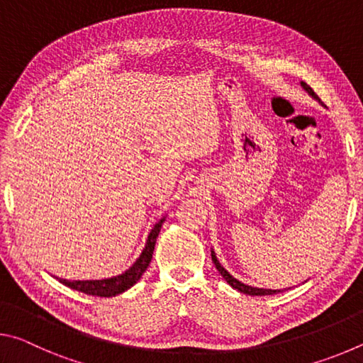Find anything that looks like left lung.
Segmentation results:
<instances>
[{
	"label": "left lung",
	"instance_id": "1",
	"mask_svg": "<svg viewBox=\"0 0 363 363\" xmlns=\"http://www.w3.org/2000/svg\"><path fill=\"white\" fill-rule=\"evenodd\" d=\"M301 86H303V88L307 91V93H309L312 97H314V99H317L318 102H322L320 99H318V96L314 93V89H312L309 84L304 83V82H301ZM211 259L214 262V266H216V269L219 270V274L225 279L227 284H229L232 288H235V290H238L240 293L251 294V296H267V294H277V293H280V290H264V288H255V286L245 285V284H242V281H238L235 277H232V275L227 272V270L223 266H220V262L218 261V257H216V255H214V251H211Z\"/></svg>",
	"mask_w": 363,
	"mask_h": 363
}]
</instances>
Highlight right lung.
I'll return each mask as SVG.
<instances>
[{
    "label": "right lung",
    "instance_id": "add662e5",
    "mask_svg": "<svg viewBox=\"0 0 363 363\" xmlns=\"http://www.w3.org/2000/svg\"><path fill=\"white\" fill-rule=\"evenodd\" d=\"M163 223H164V218L160 219L158 223L153 225L149 237H147V243H145V248L143 250V253H140L136 262H134L130 269L125 270L121 275H116V277H112V279H102V280H65V279H57V277L56 279L60 281V284L72 288V290L82 291L84 294H93V296H101V298H112L123 291L130 290V288L136 284L140 277H143L145 269L149 267L153 250H155L157 237Z\"/></svg>",
    "mask_w": 363,
    "mask_h": 363
}]
</instances>
